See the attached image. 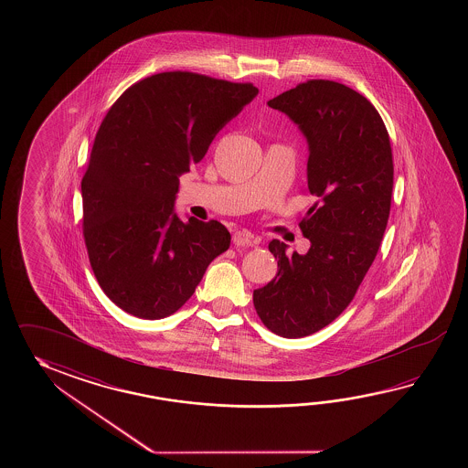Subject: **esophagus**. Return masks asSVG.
<instances>
[{"mask_svg": "<svg viewBox=\"0 0 468 468\" xmlns=\"http://www.w3.org/2000/svg\"><path fill=\"white\" fill-rule=\"evenodd\" d=\"M232 242L238 248H244V246H252L254 244V234L248 229H239L234 232L232 236Z\"/></svg>", "mask_w": 468, "mask_h": 468, "instance_id": "esophagus-1", "label": "esophagus"}]
</instances>
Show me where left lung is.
<instances>
[{
    "label": "left lung",
    "instance_id": "left-lung-1",
    "mask_svg": "<svg viewBox=\"0 0 468 468\" xmlns=\"http://www.w3.org/2000/svg\"><path fill=\"white\" fill-rule=\"evenodd\" d=\"M268 105L306 135L308 192L318 200L299 220L308 252L289 254L272 239L278 274L252 301L269 331L303 338L348 308L378 254L391 207L393 154L378 110L338 81L308 80Z\"/></svg>",
    "mask_w": 468,
    "mask_h": 468
}]
</instances>
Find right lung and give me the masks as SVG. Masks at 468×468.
Instances as JSON below:
<instances>
[{
    "label": "right lung",
    "instance_id": "obj_1",
    "mask_svg": "<svg viewBox=\"0 0 468 468\" xmlns=\"http://www.w3.org/2000/svg\"><path fill=\"white\" fill-rule=\"evenodd\" d=\"M192 71H164L120 95L101 120L81 179L83 239L100 288L142 319L174 314L229 249L218 220L174 214L179 176L258 95Z\"/></svg>",
    "mask_w": 468,
    "mask_h": 468
}]
</instances>
